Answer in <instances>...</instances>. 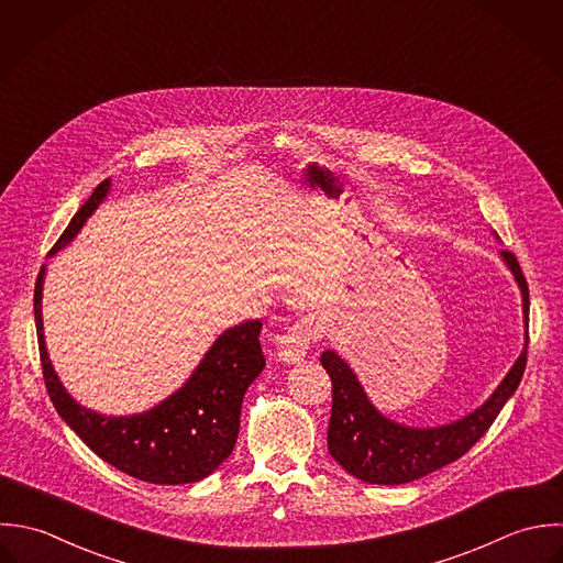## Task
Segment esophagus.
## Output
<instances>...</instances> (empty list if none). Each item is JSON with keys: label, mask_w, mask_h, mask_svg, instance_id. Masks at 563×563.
<instances>
[{"label": "esophagus", "mask_w": 563, "mask_h": 563, "mask_svg": "<svg viewBox=\"0 0 563 563\" xmlns=\"http://www.w3.org/2000/svg\"><path fill=\"white\" fill-rule=\"evenodd\" d=\"M317 339V325L310 319H301L292 323L282 336H277V356L282 363H299L306 354L310 343Z\"/></svg>", "instance_id": "34e87169"}]
</instances>
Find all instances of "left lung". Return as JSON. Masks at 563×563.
Segmentation results:
<instances>
[{"label": "left lung", "mask_w": 563, "mask_h": 563, "mask_svg": "<svg viewBox=\"0 0 563 563\" xmlns=\"http://www.w3.org/2000/svg\"><path fill=\"white\" fill-rule=\"evenodd\" d=\"M503 257L522 288L525 319L529 323V284L518 257L511 251H503ZM527 350L529 334L522 356L478 410L450 426L428 430L406 428L382 417L369 404L354 372L334 352H325L321 365L332 377V417L328 428L330 454L352 476L374 485H401L445 467L476 445L496 421L507 399L516 393L527 369Z\"/></svg>", "instance_id": "8db88e82"}]
</instances>
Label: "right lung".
Listing matches in <instances>:
<instances>
[{"instance_id":"obj_1","label":"right lung","mask_w":563,"mask_h":563,"mask_svg":"<svg viewBox=\"0 0 563 563\" xmlns=\"http://www.w3.org/2000/svg\"><path fill=\"white\" fill-rule=\"evenodd\" d=\"M109 191L102 181L69 220L47 255L60 251ZM45 266L34 284V321L47 395L65 423L115 470L153 483L186 485L209 476L233 450L240 408L249 384L264 369L262 321L227 330L207 352L188 384L157 408L133 417H102L78 406L63 388L47 358L41 323Z\"/></svg>"}]
</instances>
